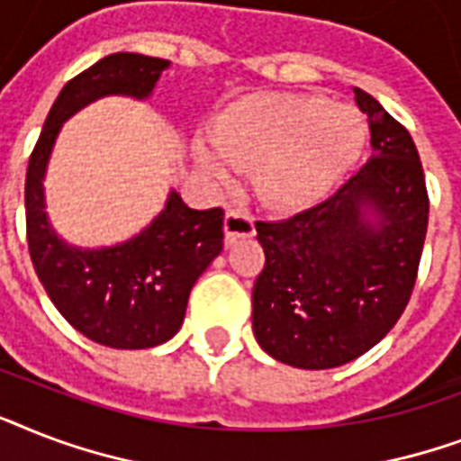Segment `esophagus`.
<instances>
[{"label": "esophagus", "instance_id": "1", "mask_svg": "<svg viewBox=\"0 0 461 461\" xmlns=\"http://www.w3.org/2000/svg\"><path fill=\"white\" fill-rule=\"evenodd\" d=\"M256 234L251 215H246L241 210H227L224 215V239L227 244H234L237 239H251Z\"/></svg>", "mask_w": 461, "mask_h": 461}]
</instances>
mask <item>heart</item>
I'll use <instances>...</instances> for the list:
<instances>
[{"label":"heart","instance_id":"heart-1","mask_svg":"<svg viewBox=\"0 0 461 461\" xmlns=\"http://www.w3.org/2000/svg\"><path fill=\"white\" fill-rule=\"evenodd\" d=\"M195 140V167L217 186L251 167V188L275 210L321 201L366 146V124L354 107L306 93H253L230 103Z\"/></svg>","mask_w":461,"mask_h":461}]
</instances>
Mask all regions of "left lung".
I'll return each mask as SVG.
<instances>
[{
	"label": "left lung",
	"instance_id": "obj_1",
	"mask_svg": "<svg viewBox=\"0 0 461 461\" xmlns=\"http://www.w3.org/2000/svg\"><path fill=\"white\" fill-rule=\"evenodd\" d=\"M371 159L321 205L256 222L266 267L253 287V335L282 364L322 371L375 347L407 308L429 195L409 131L354 88Z\"/></svg>",
	"mask_w": 461,
	"mask_h": 461
}]
</instances>
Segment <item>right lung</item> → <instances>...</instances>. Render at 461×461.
Masks as SVG:
<instances>
[{
    "label": "right lung",
    "mask_w": 461,
    "mask_h": 461,
    "mask_svg": "<svg viewBox=\"0 0 461 461\" xmlns=\"http://www.w3.org/2000/svg\"><path fill=\"white\" fill-rule=\"evenodd\" d=\"M172 61L117 52L95 61L61 88L25 174L28 249L47 296L81 335L112 349H150L172 339L188 294L222 251L224 212L194 210L169 188L153 222L122 244L81 249L50 222L45 176L61 126L110 95L146 103Z\"/></svg>",
    "instance_id": "add662e5"
}]
</instances>
